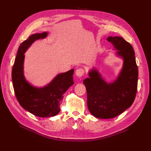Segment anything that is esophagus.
<instances>
[{"label":"esophagus","mask_w":151,"mask_h":151,"mask_svg":"<svg viewBox=\"0 0 151 151\" xmlns=\"http://www.w3.org/2000/svg\"><path fill=\"white\" fill-rule=\"evenodd\" d=\"M84 69H81V68L76 69V73H75L76 75L77 76H78V77H81V76H82L83 75H84Z\"/></svg>","instance_id":"esophagus-1"}]
</instances>
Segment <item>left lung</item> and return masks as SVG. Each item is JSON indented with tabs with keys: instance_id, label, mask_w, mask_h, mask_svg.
<instances>
[{
	"instance_id": "1",
	"label": "left lung",
	"mask_w": 151,
	"mask_h": 151,
	"mask_svg": "<svg viewBox=\"0 0 151 151\" xmlns=\"http://www.w3.org/2000/svg\"><path fill=\"white\" fill-rule=\"evenodd\" d=\"M117 50L116 56L123 63L117 77L107 82L99 70L93 67L89 78L83 81L87 91V104L90 113L99 119L114 118L131 106L135 99L138 69L132 45L122 37L107 38Z\"/></svg>"
}]
</instances>
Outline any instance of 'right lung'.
<instances>
[{
    "label": "right lung",
    "instance_id": "add662e5",
    "mask_svg": "<svg viewBox=\"0 0 151 151\" xmlns=\"http://www.w3.org/2000/svg\"><path fill=\"white\" fill-rule=\"evenodd\" d=\"M47 32L34 34L19 46L13 66L12 78L16 97L24 110L40 117L55 116L60 111V106L65 93L73 84L74 69L62 73L43 87H36L24 75V53L36 40L45 39Z\"/></svg>",
    "mask_w": 151,
    "mask_h": 151
}]
</instances>
